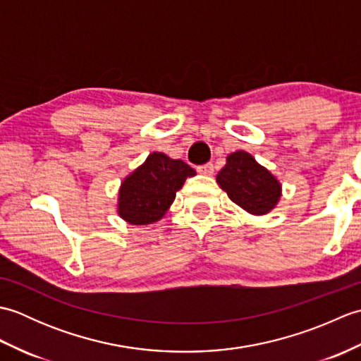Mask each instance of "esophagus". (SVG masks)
I'll use <instances>...</instances> for the list:
<instances>
[{
    "label": "esophagus",
    "mask_w": 361,
    "mask_h": 361,
    "mask_svg": "<svg viewBox=\"0 0 361 361\" xmlns=\"http://www.w3.org/2000/svg\"><path fill=\"white\" fill-rule=\"evenodd\" d=\"M197 172L202 173V175H212V173H214V164H212V163H208V164L198 166V167H197Z\"/></svg>",
    "instance_id": "esophagus-1"
}]
</instances>
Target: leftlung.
<instances>
[{
    "label": "left lung",
    "mask_w": 361,
    "mask_h": 361,
    "mask_svg": "<svg viewBox=\"0 0 361 361\" xmlns=\"http://www.w3.org/2000/svg\"><path fill=\"white\" fill-rule=\"evenodd\" d=\"M217 183L237 206L255 216L274 209L282 192L278 178L243 150L226 157L225 167L217 173Z\"/></svg>",
    "instance_id": "8db88e82"
}]
</instances>
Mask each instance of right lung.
Returning <instances> with one entry per match:
<instances>
[{"label":"right lung","instance_id":"obj_1","mask_svg":"<svg viewBox=\"0 0 361 361\" xmlns=\"http://www.w3.org/2000/svg\"><path fill=\"white\" fill-rule=\"evenodd\" d=\"M195 171L185 161L153 152L122 181L118 198L119 217L132 225L155 224L164 217L176 190Z\"/></svg>","mask_w":361,"mask_h":361}]
</instances>
